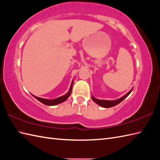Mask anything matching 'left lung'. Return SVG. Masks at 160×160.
Wrapping results in <instances>:
<instances>
[{
  "instance_id": "1",
  "label": "left lung",
  "mask_w": 160,
  "mask_h": 160,
  "mask_svg": "<svg viewBox=\"0 0 160 160\" xmlns=\"http://www.w3.org/2000/svg\"><path fill=\"white\" fill-rule=\"evenodd\" d=\"M132 89L129 91L128 92L124 95V96L121 97L120 98H119V99L117 100H99V99H97V98H95L94 96H91V99L93 100V101L94 102H96L97 104L100 105V106L104 108H110L112 107H114L115 105L118 104L119 103H120L122 100H124L126 98H127L129 94L131 93Z\"/></svg>"
}]
</instances>
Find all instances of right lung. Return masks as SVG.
<instances>
[{
	"mask_svg": "<svg viewBox=\"0 0 160 160\" xmlns=\"http://www.w3.org/2000/svg\"><path fill=\"white\" fill-rule=\"evenodd\" d=\"M73 83V80H72V82H71L69 91H68L66 94H64L62 96L55 98V99H53V100L45 99V98H41L35 96H33H33L35 98H36V99L38 101H40V102H42V104H45V105H47V106H55V105H57L60 103H62V102H64L66 100L68 99V98L70 96V95L71 93V91H72Z\"/></svg>",
	"mask_w": 160,
	"mask_h": 160,
	"instance_id": "right-lung-1",
	"label": "right lung"
}]
</instances>
